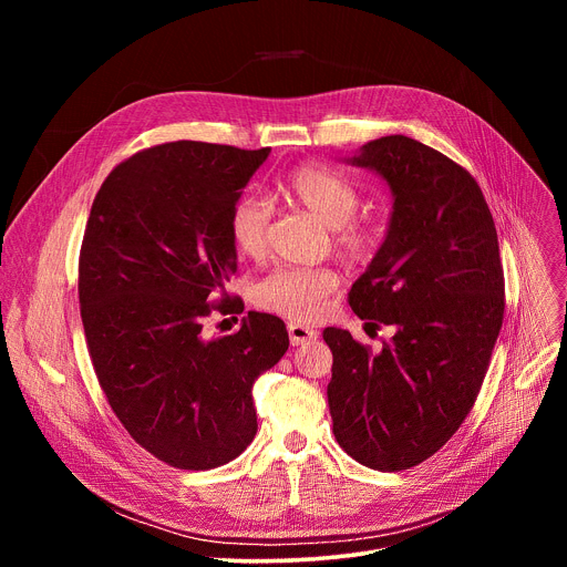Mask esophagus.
Instances as JSON below:
<instances>
[{"label":"esophagus","instance_id":"34e87169","mask_svg":"<svg viewBox=\"0 0 567 567\" xmlns=\"http://www.w3.org/2000/svg\"><path fill=\"white\" fill-rule=\"evenodd\" d=\"M287 332H289V339H291V346H307L311 341L318 339V332L313 328H307V326H300V322H289L287 326Z\"/></svg>","mask_w":567,"mask_h":567}]
</instances>
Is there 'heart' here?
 <instances>
[{
  "label": "heart",
  "instance_id": "b5f03b06",
  "mask_svg": "<svg viewBox=\"0 0 567 567\" xmlns=\"http://www.w3.org/2000/svg\"><path fill=\"white\" fill-rule=\"evenodd\" d=\"M280 195L305 208L320 224L337 228V241L348 256L365 258L374 251L379 233L374 226L352 219L359 195L337 173L318 166H300L282 179ZM269 215V204L256 195L235 202L228 217V233L239 256L260 258L265 254ZM337 287L339 276L328 267L278 269L256 287V300L260 307L293 320H313L326 311L328 298Z\"/></svg>",
  "mask_w": 567,
  "mask_h": 567
}]
</instances>
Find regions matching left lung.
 Wrapping results in <instances>:
<instances>
[{"instance_id":"left-lung-1","label":"left lung","mask_w":567,"mask_h":567,"mask_svg":"<svg viewBox=\"0 0 567 567\" xmlns=\"http://www.w3.org/2000/svg\"><path fill=\"white\" fill-rule=\"evenodd\" d=\"M346 164L377 173L392 195L350 307L394 337L372 354L348 330L322 332L334 357L328 401L348 455L401 471L451 440L487 374L505 311L498 233L475 179L411 136L374 138Z\"/></svg>"}]
</instances>
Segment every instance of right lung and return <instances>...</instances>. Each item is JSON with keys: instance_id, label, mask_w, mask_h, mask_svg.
Segmentation results:
<instances>
[{"instance_id": "add662e5", "label": "right lung", "mask_w": 567, "mask_h": 567, "mask_svg": "<svg viewBox=\"0 0 567 567\" xmlns=\"http://www.w3.org/2000/svg\"><path fill=\"white\" fill-rule=\"evenodd\" d=\"M271 147L175 141L136 152L103 182L80 249V316L96 377L127 433L161 462L204 471L258 431L254 383L289 348L278 316L249 311L206 337L213 309L241 313L228 217Z\"/></svg>"}]
</instances>
